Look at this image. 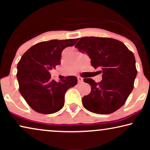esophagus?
<instances>
[{
    "instance_id": "34e87169",
    "label": "esophagus",
    "mask_w": 150,
    "mask_h": 150,
    "mask_svg": "<svg viewBox=\"0 0 150 150\" xmlns=\"http://www.w3.org/2000/svg\"><path fill=\"white\" fill-rule=\"evenodd\" d=\"M77 79H78V82H79V83H83V79L82 77L79 76L77 78Z\"/></svg>"
}]
</instances>
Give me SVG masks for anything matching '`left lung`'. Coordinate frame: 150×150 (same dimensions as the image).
Instances as JSON below:
<instances>
[{
    "label": "left lung",
    "instance_id": "obj_1",
    "mask_svg": "<svg viewBox=\"0 0 150 150\" xmlns=\"http://www.w3.org/2000/svg\"><path fill=\"white\" fill-rule=\"evenodd\" d=\"M91 59V65L102 74L96 83L84 79L91 91L82 99L86 109L97 114H110L122 107L133 87L137 74L134 54L120 41L108 38L84 37L76 44Z\"/></svg>",
    "mask_w": 150,
    "mask_h": 150
}]
</instances>
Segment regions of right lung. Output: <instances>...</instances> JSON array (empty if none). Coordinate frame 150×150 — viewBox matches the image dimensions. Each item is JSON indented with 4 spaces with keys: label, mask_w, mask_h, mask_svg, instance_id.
<instances>
[{
    "label": "right lung",
    "mask_w": 150,
    "mask_h": 150,
    "mask_svg": "<svg viewBox=\"0 0 150 150\" xmlns=\"http://www.w3.org/2000/svg\"><path fill=\"white\" fill-rule=\"evenodd\" d=\"M78 39L42 42L33 46L18 63L19 91L27 104L36 112L54 113L64 105L65 92L77 84L74 76L57 82L50 79V71L61 64V52L73 46Z\"/></svg>",
    "instance_id": "obj_1"
}]
</instances>
